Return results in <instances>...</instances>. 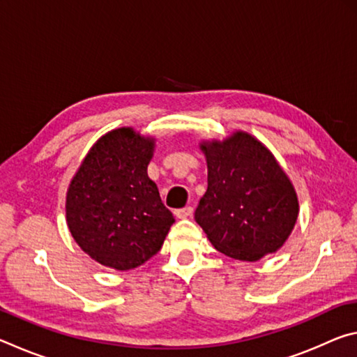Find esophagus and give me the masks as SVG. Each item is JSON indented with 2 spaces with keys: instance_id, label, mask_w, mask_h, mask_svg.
I'll return each instance as SVG.
<instances>
[{
  "instance_id": "34e87169",
  "label": "esophagus",
  "mask_w": 357,
  "mask_h": 357,
  "mask_svg": "<svg viewBox=\"0 0 357 357\" xmlns=\"http://www.w3.org/2000/svg\"><path fill=\"white\" fill-rule=\"evenodd\" d=\"M193 213V209L190 206H185L183 209H176L174 211V215L178 217V219H187V217H190Z\"/></svg>"
}]
</instances>
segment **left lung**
I'll list each match as a JSON object with an SVG mask.
<instances>
[{
  "instance_id": "1",
  "label": "left lung",
  "mask_w": 357,
  "mask_h": 357,
  "mask_svg": "<svg viewBox=\"0 0 357 357\" xmlns=\"http://www.w3.org/2000/svg\"><path fill=\"white\" fill-rule=\"evenodd\" d=\"M208 190L195 220L227 257L258 261L287 243L299 215L291 179L274 154L249 132L203 140Z\"/></svg>"
}]
</instances>
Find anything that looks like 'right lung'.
I'll list each match as a JSON object with an SVG mask.
<instances>
[{
	"label": "right lung",
	"instance_id": "obj_1",
	"mask_svg": "<svg viewBox=\"0 0 357 357\" xmlns=\"http://www.w3.org/2000/svg\"><path fill=\"white\" fill-rule=\"evenodd\" d=\"M155 138L134 128L107 132L84 155L66 193V222L80 249L107 268L129 271L160 250L174 217L148 165Z\"/></svg>",
	"mask_w": 357,
	"mask_h": 357
}]
</instances>
